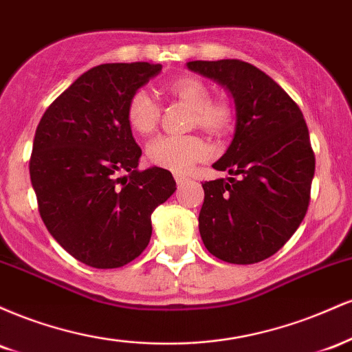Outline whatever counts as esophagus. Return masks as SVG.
I'll return each mask as SVG.
<instances>
[{"label": "esophagus", "mask_w": 352, "mask_h": 352, "mask_svg": "<svg viewBox=\"0 0 352 352\" xmlns=\"http://www.w3.org/2000/svg\"><path fill=\"white\" fill-rule=\"evenodd\" d=\"M173 179H175L177 185H182V184H185V182L188 180V177L182 175V173H173Z\"/></svg>", "instance_id": "1"}]
</instances>
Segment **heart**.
<instances>
[{
    "label": "heart",
    "mask_w": 352,
    "mask_h": 352,
    "mask_svg": "<svg viewBox=\"0 0 352 352\" xmlns=\"http://www.w3.org/2000/svg\"><path fill=\"white\" fill-rule=\"evenodd\" d=\"M172 98L192 109V125L212 135H225L235 124V107L228 99L210 98V89L200 79L177 78L165 84ZM159 106L145 91H135L127 102L125 117L137 134L147 135L159 122ZM207 145L199 135H160L147 147L148 160L157 167L172 172L187 170L192 164L207 155Z\"/></svg>",
    "instance_id": "heart-1"
}]
</instances>
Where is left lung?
I'll return each mask as SVG.
<instances>
[{
	"mask_svg": "<svg viewBox=\"0 0 352 352\" xmlns=\"http://www.w3.org/2000/svg\"><path fill=\"white\" fill-rule=\"evenodd\" d=\"M188 69L232 92L236 127L215 170L228 179L201 184L199 228L213 256L235 265L270 258L308 212L314 152L298 104L274 80L238 59L190 60Z\"/></svg>",
	"mask_w": 352,
	"mask_h": 352,
	"instance_id": "obj_1",
	"label": "left lung"
}]
</instances>
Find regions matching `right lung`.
Here are the masks:
<instances>
[{"mask_svg": "<svg viewBox=\"0 0 352 352\" xmlns=\"http://www.w3.org/2000/svg\"><path fill=\"white\" fill-rule=\"evenodd\" d=\"M160 69L151 63L92 67L36 129L30 175L39 215L54 240L92 268L135 260L151 241L152 212L177 190L165 168H137L142 151L125 117L131 96Z\"/></svg>", "mask_w": 352, "mask_h": 352, "instance_id": "right-lung-1", "label": "right lung"}]
</instances>
